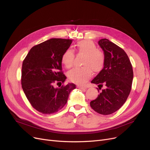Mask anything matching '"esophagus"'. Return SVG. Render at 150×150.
I'll return each mask as SVG.
<instances>
[{
	"label": "esophagus",
	"mask_w": 150,
	"mask_h": 150,
	"mask_svg": "<svg viewBox=\"0 0 150 150\" xmlns=\"http://www.w3.org/2000/svg\"><path fill=\"white\" fill-rule=\"evenodd\" d=\"M77 87H78L79 88H80V89H85V88H87L86 87L82 86V85H78Z\"/></svg>",
	"instance_id": "34e87169"
}]
</instances>
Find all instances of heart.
Here are the masks:
<instances>
[{
    "mask_svg": "<svg viewBox=\"0 0 150 150\" xmlns=\"http://www.w3.org/2000/svg\"><path fill=\"white\" fill-rule=\"evenodd\" d=\"M76 52L79 54H83L82 65L83 67L75 68L68 74V79L71 82L83 84L91 77L93 71L100 72L105 65V57L104 53L99 49L94 42L91 40H82L75 45ZM75 59L74 52L71 50H67L63 53L62 62L67 68L74 65Z\"/></svg>",
    "mask_w": 150,
    "mask_h": 150,
    "instance_id": "b5f03b06",
    "label": "heart"
}]
</instances>
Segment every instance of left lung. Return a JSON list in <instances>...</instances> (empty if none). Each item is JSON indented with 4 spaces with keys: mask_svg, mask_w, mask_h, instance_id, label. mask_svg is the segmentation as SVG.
<instances>
[{
    "mask_svg": "<svg viewBox=\"0 0 150 150\" xmlns=\"http://www.w3.org/2000/svg\"><path fill=\"white\" fill-rule=\"evenodd\" d=\"M98 43L104 51L105 65L91 83L97 84L100 90L104 88L90 105L97 113L109 115L119 110L126 101L131 90L133 71L124 50L108 39H101Z\"/></svg>",
    "mask_w": 150,
    "mask_h": 150,
    "instance_id": "8db88e82",
    "label": "left lung"
}]
</instances>
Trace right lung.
Wrapping results in <instances>:
<instances>
[{
    "mask_svg": "<svg viewBox=\"0 0 150 150\" xmlns=\"http://www.w3.org/2000/svg\"><path fill=\"white\" fill-rule=\"evenodd\" d=\"M71 42V40L59 38L42 42L30 50L23 62V91L33 108L42 114H53L62 109L70 92L76 88L74 83L54 87L55 84L62 85L67 79L62 71V57Z\"/></svg>",
    "mask_w": 150,
    "mask_h": 150,
    "instance_id": "obj_1",
    "label": "right lung"
}]
</instances>
